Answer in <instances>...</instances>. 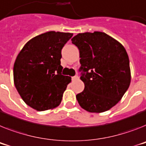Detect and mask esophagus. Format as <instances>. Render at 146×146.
I'll return each mask as SVG.
<instances>
[{
  "label": "esophagus",
  "instance_id": "obj_1",
  "mask_svg": "<svg viewBox=\"0 0 146 146\" xmlns=\"http://www.w3.org/2000/svg\"><path fill=\"white\" fill-rule=\"evenodd\" d=\"M79 79V76H74L72 77V79H73V80H76V79Z\"/></svg>",
  "mask_w": 146,
  "mask_h": 146
}]
</instances>
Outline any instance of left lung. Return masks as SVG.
Instances as JSON below:
<instances>
[{
	"mask_svg": "<svg viewBox=\"0 0 146 146\" xmlns=\"http://www.w3.org/2000/svg\"><path fill=\"white\" fill-rule=\"evenodd\" d=\"M79 50L84 89L77 94L81 107L102 113L117 105L129 88L131 70L125 49L105 33H79L71 39Z\"/></svg>",
	"mask_w": 146,
	"mask_h": 146,
	"instance_id": "1",
	"label": "left lung"
}]
</instances>
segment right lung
Returning <instances> with one entry per match:
<instances>
[{"label": "right lung", "instance_id": "1", "mask_svg": "<svg viewBox=\"0 0 146 146\" xmlns=\"http://www.w3.org/2000/svg\"><path fill=\"white\" fill-rule=\"evenodd\" d=\"M73 33L50 31L29 40L13 67L15 86L24 102L38 111L60 105L71 78L63 76L62 49Z\"/></svg>", "mask_w": 146, "mask_h": 146}]
</instances>
